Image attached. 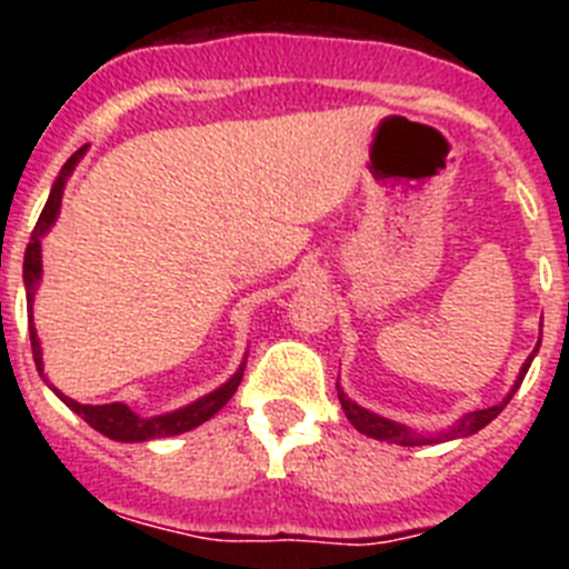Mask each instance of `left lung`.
Here are the masks:
<instances>
[{
    "mask_svg": "<svg viewBox=\"0 0 569 569\" xmlns=\"http://www.w3.org/2000/svg\"><path fill=\"white\" fill-rule=\"evenodd\" d=\"M536 350H539V345H536ZM536 350H532L530 359L525 361V367H521L519 379H516V385H512V390H510V393H507V399H505V401H499V405L487 407V410H472V413L461 416V419L456 421V425L450 427V430H445V433H439V436H419V433H413V430H410V427L396 425V421L385 419V416L370 413V410H365V407H359V405H356V401L347 399V396L341 393V387L336 385V387H339L341 410H345V416H347V419H350V425H353L356 430H359V433L370 436V439L390 441V445H401V447H421V445H436V441L465 439V436L479 433L481 427L490 425V421L496 419V416H499L501 410H505L507 401L512 399V393H516V390H519L521 381H525L527 367H530V361H532V356H536Z\"/></svg>",
    "mask_w": 569,
    "mask_h": 569,
    "instance_id": "obj_1",
    "label": "left lung"
}]
</instances>
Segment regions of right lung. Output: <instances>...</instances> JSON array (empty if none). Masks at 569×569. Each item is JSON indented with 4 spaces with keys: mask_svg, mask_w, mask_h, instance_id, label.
Returning a JSON list of instances; mask_svg holds the SVG:
<instances>
[{
    "mask_svg": "<svg viewBox=\"0 0 569 569\" xmlns=\"http://www.w3.org/2000/svg\"><path fill=\"white\" fill-rule=\"evenodd\" d=\"M82 153H84V148H79L77 153L70 156L68 162L62 164V170H59V176H57V182H53V188H50V196H48V202H44L42 216H39L37 228H33V233H30L28 250H24V268H22L24 290H28V310H30V305H33V293H37L39 279H42V236L48 233L50 224L57 222L59 208H62L64 182H68V176L73 173V168H77V162L82 159ZM30 321H33V316H30ZM30 347H33V361H37L39 376L44 379L42 347H39L37 328H33V325H30ZM244 365H248V356H244L241 367L233 373V379L224 381L219 390L202 396V399L193 401V405H188V407H182V410H173V413H164V416H150V419L136 416L128 405H119V401H113V405H79V401H73V399H68L64 393H59L53 385H50V390H53V393H57L59 399H62L70 410H73V413L82 416V419L88 421L93 430H99V433L108 436V439H113V441L168 439V436L188 433V430H193V427H199V425H204L208 419H213V416L219 413V410H222L230 399H233L236 387H239L241 376H244Z\"/></svg>",
    "mask_w": 569,
    "mask_h": 569,
    "instance_id": "add662e5",
    "label": "right lung"
}]
</instances>
